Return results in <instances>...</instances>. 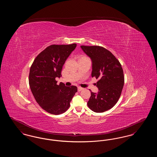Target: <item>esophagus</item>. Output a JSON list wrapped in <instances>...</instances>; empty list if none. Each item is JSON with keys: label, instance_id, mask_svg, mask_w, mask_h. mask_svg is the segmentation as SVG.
Masks as SVG:
<instances>
[{"label": "esophagus", "instance_id": "obj_1", "mask_svg": "<svg viewBox=\"0 0 157 157\" xmlns=\"http://www.w3.org/2000/svg\"><path fill=\"white\" fill-rule=\"evenodd\" d=\"M83 90V88H81V87H78V92H80L81 90Z\"/></svg>", "mask_w": 157, "mask_h": 157}]
</instances>
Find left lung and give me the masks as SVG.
Wrapping results in <instances>:
<instances>
[{
  "label": "left lung",
  "instance_id": "1",
  "mask_svg": "<svg viewBox=\"0 0 157 157\" xmlns=\"http://www.w3.org/2000/svg\"><path fill=\"white\" fill-rule=\"evenodd\" d=\"M81 47L92 60V77L99 79L97 82L99 92H90L87 104L94 112L106 111L117 104L121 95L124 85L122 67L112 53L102 46Z\"/></svg>",
  "mask_w": 157,
  "mask_h": 157
}]
</instances>
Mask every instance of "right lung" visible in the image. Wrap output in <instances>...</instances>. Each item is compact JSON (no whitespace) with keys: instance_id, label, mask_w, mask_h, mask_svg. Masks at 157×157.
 Instances as JSON below:
<instances>
[{"instance_id":"obj_1","label":"right lung","mask_w":157,"mask_h":157,"mask_svg":"<svg viewBox=\"0 0 157 157\" xmlns=\"http://www.w3.org/2000/svg\"><path fill=\"white\" fill-rule=\"evenodd\" d=\"M76 47V44L50 45L37 55L30 67L32 93L39 106L53 115L66 112L77 92L76 86H66L62 82L57 85L55 79L62 76V67Z\"/></svg>"}]
</instances>
